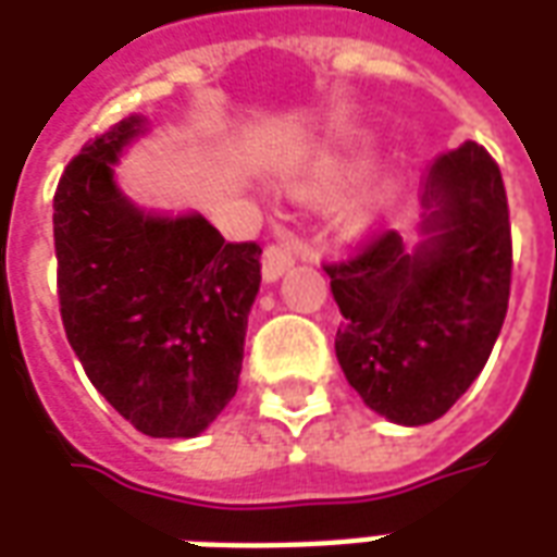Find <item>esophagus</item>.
I'll use <instances>...</instances> for the list:
<instances>
[{
  "instance_id": "1",
  "label": "esophagus",
  "mask_w": 557,
  "mask_h": 557,
  "mask_svg": "<svg viewBox=\"0 0 557 557\" xmlns=\"http://www.w3.org/2000/svg\"><path fill=\"white\" fill-rule=\"evenodd\" d=\"M292 265H295V253L286 244H268L265 253H262V277H265V283H277Z\"/></svg>"
}]
</instances>
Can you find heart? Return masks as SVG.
I'll return each mask as SVG.
<instances>
[{
	"label": "heart",
	"instance_id": "b5f03b06",
	"mask_svg": "<svg viewBox=\"0 0 557 557\" xmlns=\"http://www.w3.org/2000/svg\"><path fill=\"white\" fill-rule=\"evenodd\" d=\"M351 170H355V154L349 151H337V154H325L319 158L313 170H307L301 178L289 182V190L295 196H315L331 190L334 184H339L343 178H349ZM387 206V187H367L361 194L351 199L346 206V220L351 226H370L382 208Z\"/></svg>",
	"mask_w": 557,
	"mask_h": 557
}]
</instances>
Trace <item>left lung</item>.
<instances>
[{"mask_svg": "<svg viewBox=\"0 0 557 557\" xmlns=\"http://www.w3.org/2000/svg\"><path fill=\"white\" fill-rule=\"evenodd\" d=\"M420 206L414 247L391 230L325 265L343 313L339 367L399 426L442 418L486 367L513 268L502 170L483 146L468 139L435 160Z\"/></svg>", "mask_w": 557, "mask_h": 557, "instance_id": "left-lung-1", "label": "left lung"}]
</instances>
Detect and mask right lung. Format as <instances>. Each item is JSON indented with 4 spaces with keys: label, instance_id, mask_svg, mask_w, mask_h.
<instances>
[{
    "label": "right lung",
    "instance_id": "right-lung-1",
    "mask_svg": "<svg viewBox=\"0 0 557 557\" xmlns=\"http://www.w3.org/2000/svg\"><path fill=\"white\" fill-rule=\"evenodd\" d=\"M146 134V119L127 115L83 148L55 187L62 325L122 418L151 438H196L238 391L262 247L223 242L196 211L131 202L115 163Z\"/></svg>",
    "mask_w": 557,
    "mask_h": 557
}]
</instances>
